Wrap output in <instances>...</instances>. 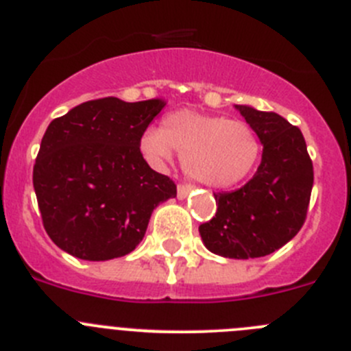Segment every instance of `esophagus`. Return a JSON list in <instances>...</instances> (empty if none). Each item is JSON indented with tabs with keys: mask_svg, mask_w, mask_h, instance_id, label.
Here are the masks:
<instances>
[{
	"mask_svg": "<svg viewBox=\"0 0 351 351\" xmlns=\"http://www.w3.org/2000/svg\"><path fill=\"white\" fill-rule=\"evenodd\" d=\"M191 191H192L191 183H180V185H178V197L185 199Z\"/></svg>",
	"mask_w": 351,
	"mask_h": 351,
	"instance_id": "34e87169",
	"label": "esophagus"
}]
</instances>
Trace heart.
<instances>
[{"instance_id":"heart-1","label":"heart","mask_w":351,"mask_h":351,"mask_svg":"<svg viewBox=\"0 0 351 351\" xmlns=\"http://www.w3.org/2000/svg\"><path fill=\"white\" fill-rule=\"evenodd\" d=\"M143 156L162 165L182 154L183 169L192 180L227 189L250 175L260 157V140L244 121L182 109L168 114L162 130L149 128L140 140Z\"/></svg>"}]
</instances>
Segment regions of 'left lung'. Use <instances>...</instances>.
Segmentation results:
<instances>
[{
    "instance_id": "left-lung-1",
    "label": "left lung",
    "mask_w": 351,
    "mask_h": 351,
    "mask_svg": "<svg viewBox=\"0 0 351 351\" xmlns=\"http://www.w3.org/2000/svg\"><path fill=\"white\" fill-rule=\"evenodd\" d=\"M260 142L261 165L234 192L215 194L216 213L199 227L211 253L235 260L261 258L303 227L313 186V165L300 128L275 112L237 106Z\"/></svg>"
}]
</instances>
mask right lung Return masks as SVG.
Here are the masks:
<instances>
[{
    "label": "right lung",
    "mask_w": 351,
    "mask_h": 351,
    "mask_svg": "<svg viewBox=\"0 0 351 351\" xmlns=\"http://www.w3.org/2000/svg\"><path fill=\"white\" fill-rule=\"evenodd\" d=\"M162 107L159 98H97L47 128L32 183L43 227L65 253L88 261L124 256L143 239L154 208L176 197L175 182L140 152Z\"/></svg>",
    "instance_id": "obj_1"
}]
</instances>
